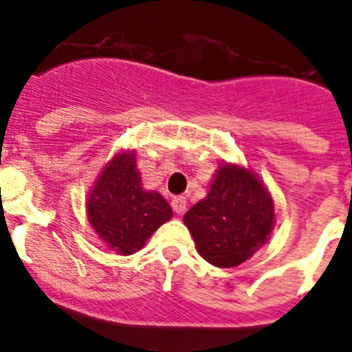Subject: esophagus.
<instances>
[{"mask_svg": "<svg viewBox=\"0 0 352 352\" xmlns=\"http://www.w3.org/2000/svg\"><path fill=\"white\" fill-rule=\"evenodd\" d=\"M170 206H173L176 214H183V212L186 211V199L182 197V195H179V197H174L173 202H170Z\"/></svg>", "mask_w": 352, "mask_h": 352, "instance_id": "esophagus-1", "label": "esophagus"}]
</instances>
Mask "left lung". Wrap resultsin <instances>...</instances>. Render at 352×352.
Wrapping results in <instances>:
<instances>
[{
  "label": "left lung",
  "mask_w": 352,
  "mask_h": 352,
  "mask_svg": "<svg viewBox=\"0 0 352 352\" xmlns=\"http://www.w3.org/2000/svg\"><path fill=\"white\" fill-rule=\"evenodd\" d=\"M199 254L230 269L250 260L269 241L276 225L274 199L258 174L223 162L209 192L183 216Z\"/></svg>",
  "instance_id": "left-lung-1"
}]
</instances>
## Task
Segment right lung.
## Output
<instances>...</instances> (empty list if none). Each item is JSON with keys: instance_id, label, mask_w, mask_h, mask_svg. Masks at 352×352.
<instances>
[{"instance_id": "obj_1", "label": "right lung", "mask_w": 352, "mask_h": 352, "mask_svg": "<svg viewBox=\"0 0 352 352\" xmlns=\"http://www.w3.org/2000/svg\"><path fill=\"white\" fill-rule=\"evenodd\" d=\"M87 220L99 239L117 254H132L146 244L173 209L155 190H144L136 151L127 148L108 160L85 199Z\"/></svg>"}]
</instances>
